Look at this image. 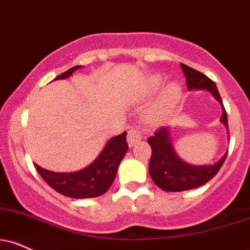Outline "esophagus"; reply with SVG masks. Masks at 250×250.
Wrapping results in <instances>:
<instances>
[{
  "mask_svg": "<svg viewBox=\"0 0 250 250\" xmlns=\"http://www.w3.org/2000/svg\"><path fill=\"white\" fill-rule=\"evenodd\" d=\"M143 136H142V133H141L140 130H138L137 128L135 127H131L130 129H129L128 131V143H129V146H136V144L140 142L141 140H142Z\"/></svg>",
  "mask_w": 250,
  "mask_h": 250,
  "instance_id": "34e87169",
  "label": "esophagus"
}]
</instances>
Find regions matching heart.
<instances>
[{"label": "heart", "mask_w": 250, "mask_h": 250, "mask_svg": "<svg viewBox=\"0 0 250 250\" xmlns=\"http://www.w3.org/2000/svg\"><path fill=\"white\" fill-rule=\"evenodd\" d=\"M164 78L162 76H154L150 78L148 83V92L155 93L161 88L163 85ZM180 98H182V87L179 83H169L167 87H164L163 91L156 99V101L152 104V106L149 108L146 119L151 123H159L169 115L171 110L174 106L178 104Z\"/></svg>", "instance_id": "1"}]
</instances>
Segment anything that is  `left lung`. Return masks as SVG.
I'll return each mask as SVG.
<instances>
[{"mask_svg": "<svg viewBox=\"0 0 250 250\" xmlns=\"http://www.w3.org/2000/svg\"><path fill=\"white\" fill-rule=\"evenodd\" d=\"M180 67L184 72L186 86L188 89H207L220 102L224 109L221 122L228 128L226 109L214 81L201 72L191 68L190 66L180 64ZM148 143L151 146V158L149 163L150 176L159 188L169 192H182L206 184L221 169L228 152L214 165L193 167L183 162L174 152L167 128L162 127L157 129L154 136L148 138Z\"/></svg>", "mask_w": 250, "mask_h": 250, "instance_id": "8db88e82", "label": "left lung"}]
</instances>
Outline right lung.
I'll list each match as a JSON object with an SVG mask.
<instances>
[{"instance_id": "obj_1", "label": "right lung", "mask_w": 250, "mask_h": 250, "mask_svg": "<svg viewBox=\"0 0 250 250\" xmlns=\"http://www.w3.org/2000/svg\"><path fill=\"white\" fill-rule=\"evenodd\" d=\"M80 67L81 66H74L57 77L55 80L68 78ZM125 137L127 131L108 141L98 158L85 169L77 172H52L37 164H35V167L42 178L60 194L74 199L99 197L109 190L115 179L117 167L127 154L128 143Z\"/></svg>"}]
</instances>
